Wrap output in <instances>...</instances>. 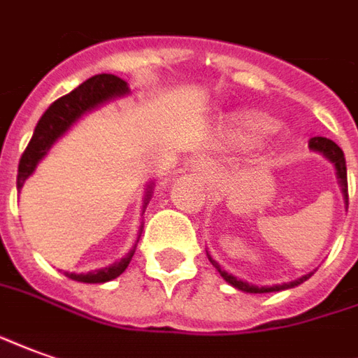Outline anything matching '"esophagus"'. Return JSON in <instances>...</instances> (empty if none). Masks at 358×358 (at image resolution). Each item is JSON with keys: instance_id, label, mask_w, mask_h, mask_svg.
I'll return each mask as SVG.
<instances>
[{"instance_id": "34e87169", "label": "esophagus", "mask_w": 358, "mask_h": 358, "mask_svg": "<svg viewBox=\"0 0 358 358\" xmlns=\"http://www.w3.org/2000/svg\"><path fill=\"white\" fill-rule=\"evenodd\" d=\"M189 172L194 176H197V178H211L213 169H211V164L205 161V159H196V161L189 162Z\"/></svg>"}]
</instances>
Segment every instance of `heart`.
I'll return each mask as SVG.
<instances>
[{
	"label": "heart",
	"instance_id": "1",
	"mask_svg": "<svg viewBox=\"0 0 358 358\" xmlns=\"http://www.w3.org/2000/svg\"><path fill=\"white\" fill-rule=\"evenodd\" d=\"M273 122L262 112L254 110H231L217 120V136L232 145L254 143L271 131Z\"/></svg>",
	"mask_w": 358,
	"mask_h": 358
}]
</instances>
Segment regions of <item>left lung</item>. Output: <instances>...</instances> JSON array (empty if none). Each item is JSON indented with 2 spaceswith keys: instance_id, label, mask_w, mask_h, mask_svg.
Segmentation results:
<instances>
[{
  "instance_id": "1",
  "label": "left lung",
  "mask_w": 358,
  "mask_h": 358,
  "mask_svg": "<svg viewBox=\"0 0 358 358\" xmlns=\"http://www.w3.org/2000/svg\"><path fill=\"white\" fill-rule=\"evenodd\" d=\"M310 151H314V153H320L326 157L327 161L334 164V169H336V176H337V184L341 187V194H343L345 199V207L349 205V196H347V166H345V157L343 151L337 147L331 139H326V137H312L308 141ZM207 257H209V262L213 264V267L221 273V277L227 281L229 285H232L234 289H238L242 292H252V294H262V292H275V291H287V289H292V287H299L301 283H304L306 279H310L314 271H310V273L302 275L299 279H294L291 283H283V285H271V287H257V285H252L248 281H242V279H236L234 275L229 273V271H224L221 266H219V262L211 257V254L207 252Z\"/></svg>"
}]
</instances>
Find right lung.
<instances>
[{"label":"right lung","instance_id":"right-lung-1","mask_svg":"<svg viewBox=\"0 0 358 358\" xmlns=\"http://www.w3.org/2000/svg\"><path fill=\"white\" fill-rule=\"evenodd\" d=\"M126 94H129V87H127L126 81H122L116 75L101 73L87 79L85 83L79 85L75 91H71L66 96L57 99L42 114V118L38 120V124L34 127V134H32V139L29 141L21 161H19L17 189L21 192L22 184L27 182V178L31 176L32 172L36 171L38 162L50 153V149L54 147V143L59 137L66 136L67 131L71 129V126H75L79 120L83 118L85 114L101 108L102 104H106V102L122 99ZM153 186L155 182H149V186L145 189L143 213L149 199L153 196ZM141 231H143V227L139 229L134 248L129 250L120 262H114L112 266L94 269V271H89V273H69V271H66V275L69 279H73V281H79V283H106V281L116 279V277H120L126 271V267L129 266L131 257L136 254V246L137 242H139V236H141Z\"/></svg>","mask_w":358,"mask_h":358}]
</instances>
